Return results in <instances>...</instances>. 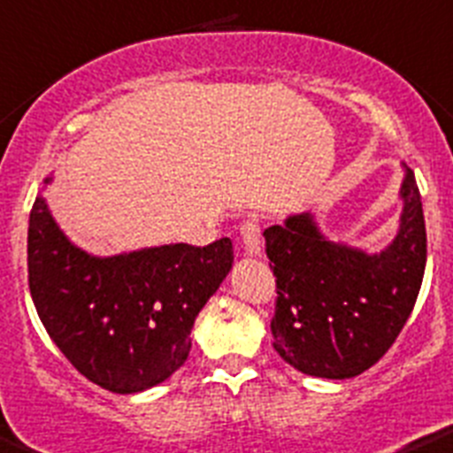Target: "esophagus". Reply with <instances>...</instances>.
Wrapping results in <instances>:
<instances>
[{
    "label": "esophagus",
    "instance_id": "1",
    "mask_svg": "<svg viewBox=\"0 0 453 453\" xmlns=\"http://www.w3.org/2000/svg\"><path fill=\"white\" fill-rule=\"evenodd\" d=\"M262 230L260 220L246 219L239 227V237H242V246H244L246 256H260L262 253Z\"/></svg>",
    "mask_w": 453,
    "mask_h": 453
}]
</instances>
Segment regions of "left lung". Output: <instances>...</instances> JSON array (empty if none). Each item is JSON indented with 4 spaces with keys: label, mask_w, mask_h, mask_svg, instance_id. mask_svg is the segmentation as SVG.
Listing matches in <instances>:
<instances>
[{
    "label": "left lung",
    "mask_w": 453,
    "mask_h": 453,
    "mask_svg": "<svg viewBox=\"0 0 453 453\" xmlns=\"http://www.w3.org/2000/svg\"><path fill=\"white\" fill-rule=\"evenodd\" d=\"M398 234L380 253L329 242L311 214L265 230L276 276L273 349L306 375L345 380L380 362L408 322L426 269V223L412 170Z\"/></svg>",
    "instance_id": "left-lung-1"
}]
</instances>
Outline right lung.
Returning <instances> with one entry per match:
<instances>
[{"mask_svg":"<svg viewBox=\"0 0 453 453\" xmlns=\"http://www.w3.org/2000/svg\"><path fill=\"white\" fill-rule=\"evenodd\" d=\"M233 260L227 237L96 257L68 242L41 196L29 214V292L45 332L80 373L115 394L161 385L186 362L193 322Z\"/></svg>","mask_w":453,"mask_h":453,"instance_id":"right-lung-1","label":"right lung"}]
</instances>
